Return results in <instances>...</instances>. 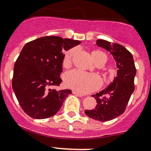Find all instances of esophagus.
<instances>
[{"label": "esophagus", "instance_id": "obj_1", "mask_svg": "<svg viewBox=\"0 0 151 151\" xmlns=\"http://www.w3.org/2000/svg\"><path fill=\"white\" fill-rule=\"evenodd\" d=\"M73 94H76V95L78 96H84L83 94H82V93H79V92L76 91H73Z\"/></svg>", "mask_w": 151, "mask_h": 151}]
</instances>
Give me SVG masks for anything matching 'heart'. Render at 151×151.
<instances>
[{"instance_id": "heart-1", "label": "heart", "mask_w": 151, "mask_h": 151, "mask_svg": "<svg viewBox=\"0 0 151 151\" xmlns=\"http://www.w3.org/2000/svg\"><path fill=\"white\" fill-rule=\"evenodd\" d=\"M76 48H71L65 54L63 64L67 66L70 65L73 56L76 54ZM91 56L96 63L99 60L103 59L104 63L106 60V56L100 50H93ZM64 83L66 87L72 88L79 93H88L94 91L100 86L101 81L99 78L94 74L86 73L77 70H72L66 73L64 76Z\"/></svg>"}]
</instances>
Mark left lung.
Listing matches in <instances>:
<instances>
[{
    "label": "left lung",
    "instance_id": "1",
    "mask_svg": "<svg viewBox=\"0 0 151 151\" xmlns=\"http://www.w3.org/2000/svg\"><path fill=\"white\" fill-rule=\"evenodd\" d=\"M96 44L112 55L118 70L112 83L99 93L92 95L96 100L95 109L86 110L85 113L95 120L106 122L117 117L125 111L134 90L136 68L132 55L122 45L104 40H97Z\"/></svg>",
    "mask_w": 151,
    "mask_h": 151
}]
</instances>
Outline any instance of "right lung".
I'll return each instance as SVG.
<instances>
[{"mask_svg": "<svg viewBox=\"0 0 151 151\" xmlns=\"http://www.w3.org/2000/svg\"><path fill=\"white\" fill-rule=\"evenodd\" d=\"M78 40L60 37H43L27 43L14 68L12 87L24 112L34 119L53 116L62 106L71 90L50 89L60 86L64 50L79 45Z\"/></svg>", "mask_w": 151, "mask_h": 151, "instance_id": "obj_1", "label": "right lung"}]
</instances>
